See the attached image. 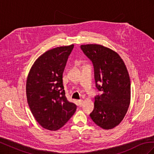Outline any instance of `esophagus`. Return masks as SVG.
<instances>
[{"instance_id":"obj_1","label":"esophagus","mask_w":154,"mask_h":154,"mask_svg":"<svg viewBox=\"0 0 154 154\" xmlns=\"http://www.w3.org/2000/svg\"><path fill=\"white\" fill-rule=\"evenodd\" d=\"M78 103L79 106H82V105H83V101L82 100H80L78 101Z\"/></svg>"}]
</instances>
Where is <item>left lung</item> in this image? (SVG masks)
I'll list each match as a JSON object with an SVG mask.
<instances>
[{
	"mask_svg": "<svg viewBox=\"0 0 154 154\" xmlns=\"http://www.w3.org/2000/svg\"><path fill=\"white\" fill-rule=\"evenodd\" d=\"M89 58L94 70L96 87L102 94L95 97L92 120L100 127L109 130L123 119L130 102V80L120 56L101 45L80 46Z\"/></svg>",
	"mask_w": 154,
	"mask_h": 154,
	"instance_id": "obj_1",
	"label": "left lung"
}]
</instances>
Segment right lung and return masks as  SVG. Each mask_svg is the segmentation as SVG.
<instances>
[{
  "instance_id": "right-lung-1",
  "label": "right lung",
  "mask_w": 154,
  "mask_h": 154,
  "mask_svg": "<svg viewBox=\"0 0 154 154\" xmlns=\"http://www.w3.org/2000/svg\"><path fill=\"white\" fill-rule=\"evenodd\" d=\"M74 45L46 51L31 67L26 82L27 103L34 118L49 130L62 127L76 110L63 85V72Z\"/></svg>"
}]
</instances>
